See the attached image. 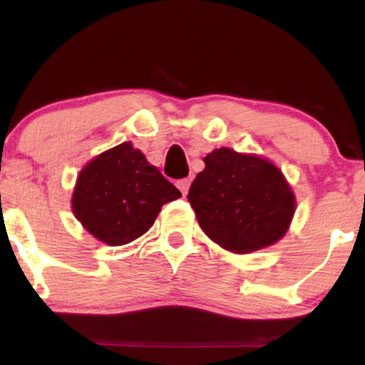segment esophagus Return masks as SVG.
Returning <instances> with one entry per match:
<instances>
[{
	"label": "esophagus",
	"mask_w": 365,
	"mask_h": 365,
	"mask_svg": "<svg viewBox=\"0 0 365 365\" xmlns=\"http://www.w3.org/2000/svg\"><path fill=\"white\" fill-rule=\"evenodd\" d=\"M177 187L180 188V192H182L183 195L187 194V190H188V187H190V180L188 178H182V180H178L177 182Z\"/></svg>",
	"instance_id": "34e87169"
}]
</instances>
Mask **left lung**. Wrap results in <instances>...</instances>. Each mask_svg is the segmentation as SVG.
<instances>
[{
  "mask_svg": "<svg viewBox=\"0 0 365 365\" xmlns=\"http://www.w3.org/2000/svg\"><path fill=\"white\" fill-rule=\"evenodd\" d=\"M188 202L204 233L226 250L252 252L287 233L295 199L273 163L233 149H216L204 158Z\"/></svg>",
  "mask_w": 365,
  "mask_h": 365,
  "instance_id": "8db88e82",
  "label": "left lung"
}]
</instances>
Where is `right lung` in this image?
<instances>
[{"label":"right lung","instance_id":"right-lung-1","mask_svg":"<svg viewBox=\"0 0 365 365\" xmlns=\"http://www.w3.org/2000/svg\"><path fill=\"white\" fill-rule=\"evenodd\" d=\"M178 197V188L123 142L81 171L72 204L87 232L108 245H123L144 235L163 204Z\"/></svg>","mask_w":365,"mask_h":365}]
</instances>
